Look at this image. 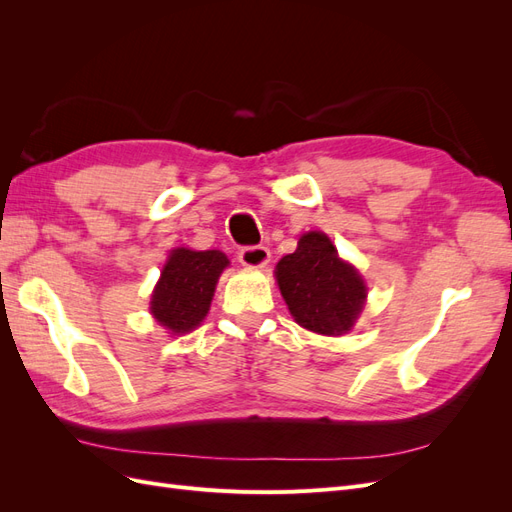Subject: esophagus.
I'll use <instances>...</instances> for the list:
<instances>
[{
    "label": "esophagus",
    "instance_id": "34e87169",
    "mask_svg": "<svg viewBox=\"0 0 512 512\" xmlns=\"http://www.w3.org/2000/svg\"><path fill=\"white\" fill-rule=\"evenodd\" d=\"M269 260H271V252L265 245H247L239 252V262L243 267H250V269L267 267Z\"/></svg>",
    "mask_w": 512,
    "mask_h": 512
}]
</instances>
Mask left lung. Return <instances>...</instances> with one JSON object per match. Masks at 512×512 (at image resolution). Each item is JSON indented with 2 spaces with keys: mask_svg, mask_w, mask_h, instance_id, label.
<instances>
[{
  "mask_svg": "<svg viewBox=\"0 0 512 512\" xmlns=\"http://www.w3.org/2000/svg\"><path fill=\"white\" fill-rule=\"evenodd\" d=\"M275 280L292 318L320 335H344L363 312L367 286L352 265L337 254L324 232L299 239L294 254L275 267Z\"/></svg>",
  "mask_w": 512,
  "mask_h": 512,
  "instance_id": "1",
  "label": "left lung"
}]
</instances>
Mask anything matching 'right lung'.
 <instances>
[{"label": "right lung", "instance_id": "right-lung-1", "mask_svg": "<svg viewBox=\"0 0 512 512\" xmlns=\"http://www.w3.org/2000/svg\"><path fill=\"white\" fill-rule=\"evenodd\" d=\"M228 258L220 250L194 252L177 247L170 252L160 282L153 288L149 312L170 333H190L205 320Z\"/></svg>", "mask_w": 512, "mask_h": 512}]
</instances>
